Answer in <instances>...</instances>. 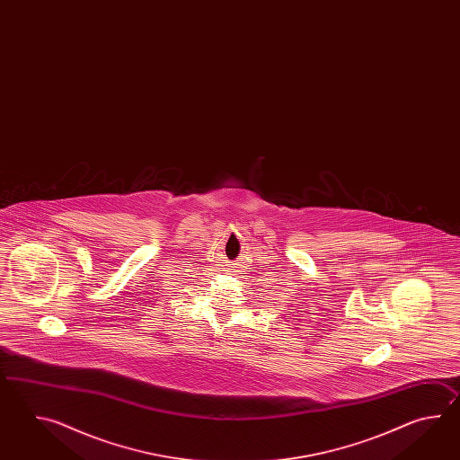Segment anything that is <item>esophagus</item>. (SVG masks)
I'll use <instances>...</instances> for the list:
<instances>
[{"label":"esophagus","instance_id":"esophagus-1","mask_svg":"<svg viewBox=\"0 0 460 460\" xmlns=\"http://www.w3.org/2000/svg\"><path fill=\"white\" fill-rule=\"evenodd\" d=\"M234 273H240V270H236V271H234Z\"/></svg>","mask_w":460,"mask_h":460}]
</instances>
